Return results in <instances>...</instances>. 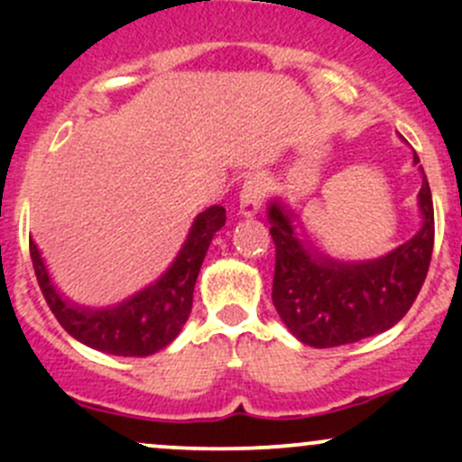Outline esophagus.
I'll use <instances>...</instances> for the list:
<instances>
[{
	"label": "esophagus",
	"instance_id": "esophagus-1",
	"mask_svg": "<svg viewBox=\"0 0 462 462\" xmlns=\"http://www.w3.org/2000/svg\"><path fill=\"white\" fill-rule=\"evenodd\" d=\"M265 189H268V183L261 176H254V179H248L241 188V197H239V212L241 217H254L259 212L261 203L265 199Z\"/></svg>",
	"mask_w": 462,
	"mask_h": 462
}]
</instances>
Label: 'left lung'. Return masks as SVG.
Wrapping results in <instances>:
<instances>
[{
  "mask_svg": "<svg viewBox=\"0 0 462 462\" xmlns=\"http://www.w3.org/2000/svg\"><path fill=\"white\" fill-rule=\"evenodd\" d=\"M420 158L413 152V165ZM422 170V167H420ZM422 227L413 239L374 261L346 263L306 248L279 201L268 208L274 241L273 304L300 342L342 346L384 333L416 301L433 250V203L427 176L418 192Z\"/></svg>",
  "mask_w": 462,
  "mask_h": 462,
  "instance_id": "1",
  "label": "left lung"
}]
</instances>
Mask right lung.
Wrapping results in <instances>:
<instances>
[{
	"label": "right lung",
	"mask_w": 462,
	"mask_h": 462,
	"mask_svg": "<svg viewBox=\"0 0 462 462\" xmlns=\"http://www.w3.org/2000/svg\"><path fill=\"white\" fill-rule=\"evenodd\" d=\"M223 223H226V208L221 205H212L199 214L188 241L167 273L156 283L111 309L91 310L64 300L51 283L44 261L32 239L29 241L31 261L51 313L58 318L69 335L96 351L123 357H144L174 342L188 321L199 270L212 244V236L221 230Z\"/></svg>",
	"instance_id": "obj_1"
}]
</instances>
